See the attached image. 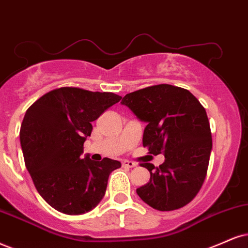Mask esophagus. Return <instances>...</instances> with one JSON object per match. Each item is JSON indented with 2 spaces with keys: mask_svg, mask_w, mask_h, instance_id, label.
Instances as JSON below:
<instances>
[{
  "mask_svg": "<svg viewBox=\"0 0 248 248\" xmlns=\"http://www.w3.org/2000/svg\"><path fill=\"white\" fill-rule=\"evenodd\" d=\"M122 164H123V167H125V168H133L137 166L136 162L129 161V160H124L123 162H122Z\"/></svg>",
  "mask_w": 248,
  "mask_h": 248,
  "instance_id": "1",
  "label": "esophagus"
}]
</instances>
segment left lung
Returning a JSON list of instances; mask_svg holds the SVG:
<instances>
[{
	"label": "left lung",
	"instance_id": "obj_1",
	"mask_svg": "<svg viewBox=\"0 0 248 248\" xmlns=\"http://www.w3.org/2000/svg\"><path fill=\"white\" fill-rule=\"evenodd\" d=\"M122 105L146 122L143 147L149 154L163 153L160 167L142 163L149 183L137 194L152 208L169 212L193 200L208 170L213 141L206 110L191 92L161 84L126 94Z\"/></svg>",
	"mask_w": 248,
	"mask_h": 248
}]
</instances>
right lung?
<instances>
[{"label": "right lung", "mask_w": 248, "mask_h": 248, "mask_svg": "<svg viewBox=\"0 0 248 248\" xmlns=\"http://www.w3.org/2000/svg\"><path fill=\"white\" fill-rule=\"evenodd\" d=\"M121 99L108 92L61 87L26 110L19 133L25 166L36 191L53 208L80 215L105 197L109 175L121 162L108 157L95 162L80 155L92 122Z\"/></svg>", "instance_id": "right-lung-1"}]
</instances>
